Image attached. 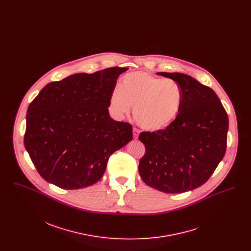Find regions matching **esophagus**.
<instances>
[{
  "instance_id": "obj_1",
  "label": "esophagus",
  "mask_w": 251,
  "mask_h": 251,
  "mask_svg": "<svg viewBox=\"0 0 251 251\" xmlns=\"http://www.w3.org/2000/svg\"><path fill=\"white\" fill-rule=\"evenodd\" d=\"M139 132H140V131H139L138 129H136V128H133V129H132V135H133V138H134V139L138 138Z\"/></svg>"
}]
</instances>
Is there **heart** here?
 Instances as JSON below:
<instances>
[{
	"label": "heart",
	"mask_w": 251,
	"mask_h": 251,
	"mask_svg": "<svg viewBox=\"0 0 251 251\" xmlns=\"http://www.w3.org/2000/svg\"><path fill=\"white\" fill-rule=\"evenodd\" d=\"M183 94L172 79H162L147 72L124 75L120 87L110 97V108L117 118H123L133 106V118L147 131L166 129L178 118Z\"/></svg>",
	"instance_id": "b5f03b06"
}]
</instances>
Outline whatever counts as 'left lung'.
Listing matches in <instances>:
<instances>
[{
	"label": "left lung",
	"instance_id": "8db88e82",
	"mask_svg": "<svg viewBox=\"0 0 251 251\" xmlns=\"http://www.w3.org/2000/svg\"><path fill=\"white\" fill-rule=\"evenodd\" d=\"M180 85L183 100L178 118L161 131H143L146 152L139 162L144 182L164 193H183L201 186L222 161L228 119L215 91L179 72H158Z\"/></svg>",
	"mask_w": 251,
	"mask_h": 251
}]
</instances>
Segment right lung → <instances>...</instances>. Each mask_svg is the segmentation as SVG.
<instances>
[{
  "label": "right lung",
  "instance_id": "right-lung-1",
  "mask_svg": "<svg viewBox=\"0 0 251 251\" xmlns=\"http://www.w3.org/2000/svg\"><path fill=\"white\" fill-rule=\"evenodd\" d=\"M127 70L73 74L45 85L30 103L24 146L46 181L70 190L90 186L103 176L109 157L131 141V124L108 112Z\"/></svg>",
  "mask_w": 251,
  "mask_h": 251
}]
</instances>
